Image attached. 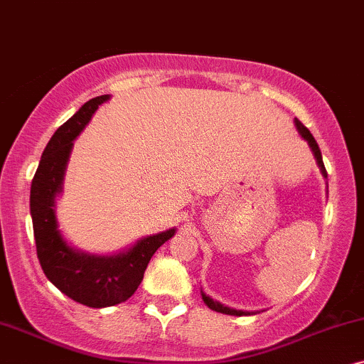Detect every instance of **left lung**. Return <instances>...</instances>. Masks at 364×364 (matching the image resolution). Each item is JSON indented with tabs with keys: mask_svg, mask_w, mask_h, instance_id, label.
<instances>
[{
	"mask_svg": "<svg viewBox=\"0 0 364 364\" xmlns=\"http://www.w3.org/2000/svg\"><path fill=\"white\" fill-rule=\"evenodd\" d=\"M294 121H296V128H298V132L301 133V136H303L304 139H306V141L309 143V146H311L313 153H314V158H316V161H318V166L321 168L323 176H324V178H328L326 168H324V163H323L321 149H319L318 143H316V139L313 138V134L309 133V129L306 128V126H304V124L301 123V121L296 119V118H294ZM201 296H203V301H205V303L208 304V308L213 309V311H218V313H223V314H231V316H245V314H250V313H245V311H236V309H231V308H228V306H223L221 303L213 301V299H211L210 296H206V294L203 293V291H201Z\"/></svg>",
	"mask_w": 364,
	"mask_h": 364,
	"instance_id": "8db88e82",
	"label": "left lung"
}]
</instances>
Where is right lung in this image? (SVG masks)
<instances>
[{"instance_id": "obj_1", "label": "right lung", "mask_w": 364, "mask_h": 364, "mask_svg": "<svg viewBox=\"0 0 364 364\" xmlns=\"http://www.w3.org/2000/svg\"><path fill=\"white\" fill-rule=\"evenodd\" d=\"M108 98L103 95L86 101L56 129L41 154L30 195L36 255L43 273L68 298L90 308L114 306L132 298L141 284L151 256L174 235V230H169L148 236L126 253L100 258L70 248L58 231L53 206L56 193L61 191L73 139L83 132L98 106Z\"/></svg>"}]
</instances>
